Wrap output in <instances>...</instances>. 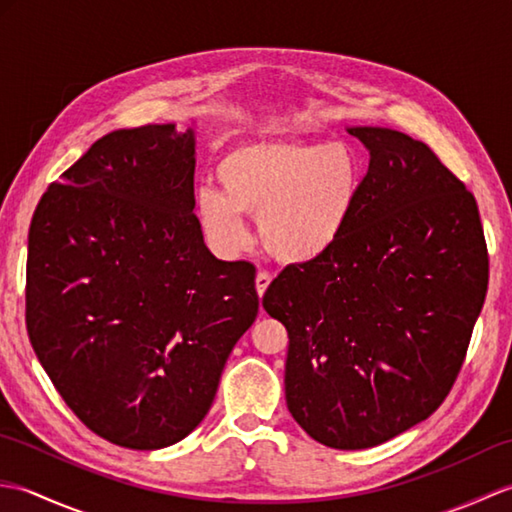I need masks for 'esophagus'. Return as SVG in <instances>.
Masks as SVG:
<instances>
[{"label":"esophagus","mask_w":512,"mask_h":512,"mask_svg":"<svg viewBox=\"0 0 512 512\" xmlns=\"http://www.w3.org/2000/svg\"><path fill=\"white\" fill-rule=\"evenodd\" d=\"M270 281H273V277H270L268 273H257V277H255V290H257L259 297H264V292L268 290Z\"/></svg>","instance_id":"1"}]
</instances>
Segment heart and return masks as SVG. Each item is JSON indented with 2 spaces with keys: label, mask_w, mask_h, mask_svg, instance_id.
<instances>
[{
  "label": "heart",
  "mask_w": 512,
  "mask_h": 512,
  "mask_svg": "<svg viewBox=\"0 0 512 512\" xmlns=\"http://www.w3.org/2000/svg\"><path fill=\"white\" fill-rule=\"evenodd\" d=\"M222 191L195 193V217L220 255L250 244L246 215L281 264L306 266L330 255L352 226L365 171L356 151L323 140L257 138L237 143L217 162Z\"/></svg>",
  "instance_id": "b5f03b06"
}]
</instances>
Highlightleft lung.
<instances>
[{"label": "left lung", "mask_w": 512, "mask_h": 512, "mask_svg": "<svg viewBox=\"0 0 512 512\" xmlns=\"http://www.w3.org/2000/svg\"><path fill=\"white\" fill-rule=\"evenodd\" d=\"M369 151L350 231L288 266L262 306L288 330L286 405L310 438L356 451L427 420L464 363L488 286L471 191L389 127H347Z\"/></svg>", "instance_id": "obj_1"}]
</instances>
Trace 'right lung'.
<instances>
[{"label":"right lung","instance_id":"add662e5","mask_svg":"<svg viewBox=\"0 0 512 512\" xmlns=\"http://www.w3.org/2000/svg\"><path fill=\"white\" fill-rule=\"evenodd\" d=\"M193 171L195 127L118 129L50 184L30 224L32 350L76 418L125 449L198 427L259 310L255 268L204 244Z\"/></svg>","mask_w":512,"mask_h":512}]
</instances>
